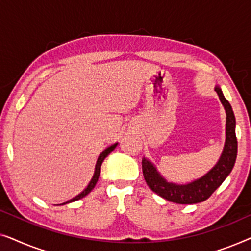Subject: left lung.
<instances>
[{
    "label": "left lung",
    "mask_w": 251,
    "mask_h": 251,
    "mask_svg": "<svg viewBox=\"0 0 251 251\" xmlns=\"http://www.w3.org/2000/svg\"><path fill=\"white\" fill-rule=\"evenodd\" d=\"M215 91L217 92L219 100L224 106L226 113V138L221 157L207 174L187 184L173 183V181H168L159 173L155 164L151 162L147 157H143V174L147 185L154 193L168 201L179 204L203 202L221 186L234 167L236 153H238V142H236L235 136V116L231 104L226 100L218 84H216Z\"/></svg>",
    "instance_id": "1"
}]
</instances>
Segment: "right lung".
I'll return each instance as SVG.
<instances>
[{
	"mask_svg": "<svg viewBox=\"0 0 251 251\" xmlns=\"http://www.w3.org/2000/svg\"><path fill=\"white\" fill-rule=\"evenodd\" d=\"M118 144H119V143H115V144H113V145H111V146L106 147V149H105L104 151H102V152L100 153V155L98 156V160H97V162H96V167H95V173H94V176H92L91 180H90V183L88 184V186L85 187L84 190L82 191L80 194H77L76 197H74L73 199H71V200H68L67 202H64V203H61V204L71 203V202H74V201H77V200H80V199L84 198L85 195H88L89 193H90V192H91L92 190H94V187L96 186V184H97V181H98L99 175H100V167H101L102 162H104L105 157L107 156L109 153H111V152H113V151H114L115 147L118 146Z\"/></svg>",
	"mask_w": 251,
	"mask_h": 251,
	"instance_id": "add662e5",
	"label": "right lung"
}]
</instances>
